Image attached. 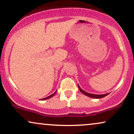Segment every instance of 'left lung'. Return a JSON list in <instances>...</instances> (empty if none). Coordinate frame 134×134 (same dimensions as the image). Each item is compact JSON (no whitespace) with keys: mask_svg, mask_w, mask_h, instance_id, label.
Listing matches in <instances>:
<instances>
[{"mask_svg":"<svg viewBox=\"0 0 134 134\" xmlns=\"http://www.w3.org/2000/svg\"><path fill=\"white\" fill-rule=\"evenodd\" d=\"M78 88H79V90H80V91H81L83 94H85V95L88 96V97H92V98H94V99H100V98L105 97L106 96H107L108 94V93H107V94H102V95H96V94H90V93H88V92H86L84 91L83 90H82L78 85Z\"/></svg>","mask_w":134,"mask_h":134,"instance_id":"left-lung-1","label":"left lung"}]
</instances>
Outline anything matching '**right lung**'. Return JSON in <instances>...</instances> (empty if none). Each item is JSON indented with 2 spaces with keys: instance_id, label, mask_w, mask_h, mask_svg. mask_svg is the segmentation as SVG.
I'll list each match as a JSON object with an SVG mask.
<instances>
[{
  "instance_id": "add662e5",
  "label": "right lung",
  "mask_w": 134,
  "mask_h": 134,
  "mask_svg": "<svg viewBox=\"0 0 134 134\" xmlns=\"http://www.w3.org/2000/svg\"><path fill=\"white\" fill-rule=\"evenodd\" d=\"M56 92H55L54 94H52V95L49 96H48V97H47L43 98V99H41V100H45V99H49V98H50V97H53V96H54L55 94H56Z\"/></svg>"
}]
</instances>
